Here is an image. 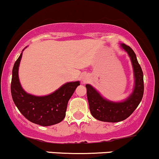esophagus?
Here are the masks:
<instances>
[{
  "label": "esophagus",
  "mask_w": 159,
  "mask_h": 159,
  "mask_svg": "<svg viewBox=\"0 0 159 159\" xmlns=\"http://www.w3.org/2000/svg\"><path fill=\"white\" fill-rule=\"evenodd\" d=\"M89 80V76L86 75V76H83V78H82V81H83V83H86V82H88Z\"/></svg>",
  "instance_id": "34e87169"
}]
</instances>
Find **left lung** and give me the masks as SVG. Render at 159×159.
Instances as JSON below:
<instances>
[{"label": "left lung", "mask_w": 159, "mask_h": 159, "mask_svg": "<svg viewBox=\"0 0 159 159\" xmlns=\"http://www.w3.org/2000/svg\"><path fill=\"white\" fill-rule=\"evenodd\" d=\"M120 46L127 52L134 68V87L129 97L123 102H111L104 98L91 85H86L90 112L95 119L104 122L115 123L127 119L140 103L144 93L143 73L136 59V54L130 47L125 44H120Z\"/></svg>", "instance_id": "8db88e82"}]
</instances>
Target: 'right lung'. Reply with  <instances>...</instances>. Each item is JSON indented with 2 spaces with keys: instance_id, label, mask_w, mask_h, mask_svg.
I'll list each match as a JSON object with an SVG mask.
<instances>
[{
  "instance_id": "add662e5",
  "label": "right lung",
  "mask_w": 159,
  "mask_h": 159,
  "mask_svg": "<svg viewBox=\"0 0 159 159\" xmlns=\"http://www.w3.org/2000/svg\"><path fill=\"white\" fill-rule=\"evenodd\" d=\"M22 54L23 52L15 62L12 71L11 89L14 104L25 118L34 124L45 127L58 124L65 117L68 101L80 85V82L66 83L55 92L45 96L28 94L22 88L19 80L18 70Z\"/></svg>"
}]
</instances>
